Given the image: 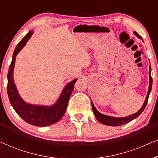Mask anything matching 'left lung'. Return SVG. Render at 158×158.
Segmentation results:
<instances>
[{
    "instance_id": "1",
    "label": "left lung",
    "mask_w": 158,
    "mask_h": 158,
    "mask_svg": "<svg viewBox=\"0 0 158 158\" xmlns=\"http://www.w3.org/2000/svg\"><path fill=\"white\" fill-rule=\"evenodd\" d=\"M135 34H136V36L137 37H139L140 39H142L141 36H139L137 32L135 31L134 32ZM149 74H150V85H149V89H148V95H147L145 101H144L143 106H142L141 109H139V111H138L137 113L132 114V115L128 116L127 117H123V118H116V117H112V116H106L103 115V114L99 113V112L97 111V109H96V107L94 106V103L91 101V105H92V109H93V111H94V114L96 116V118H97V120L99 122H101V124H105V125H108V126H111V127H117V126H121V125H124L125 124H127L131 121H132L133 119H135L139 116L140 114L142 113V111H144V108H145L147 103H148V98H149V96H150V94L151 92V90H152V78L151 77V68L150 67V71H149Z\"/></svg>"
}]
</instances>
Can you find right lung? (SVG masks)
Returning a JSON list of instances; mask_svg holds the SVG:
<instances>
[{
	"label": "right lung",
	"mask_w": 158,
	"mask_h": 158,
	"mask_svg": "<svg viewBox=\"0 0 158 158\" xmlns=\"http://www.w3.org/2000/svg\"><path fill=\"white\" fill-rule=\"evenodd\" d=\"M33 31H29L20 42L17 44L13 55L12 61L9 66L8 73L7 91L10 103L19 116L26 122L36 127H46L57 122L62 116L68 107V101L77 79L71 81L64 87L57 103L52 106L31 105L24 102L19 96L14 81V68L16 56L25 46L27 42L31 37Z\"/></svg>",
	"instance_id": "1"
}]
</instances>
